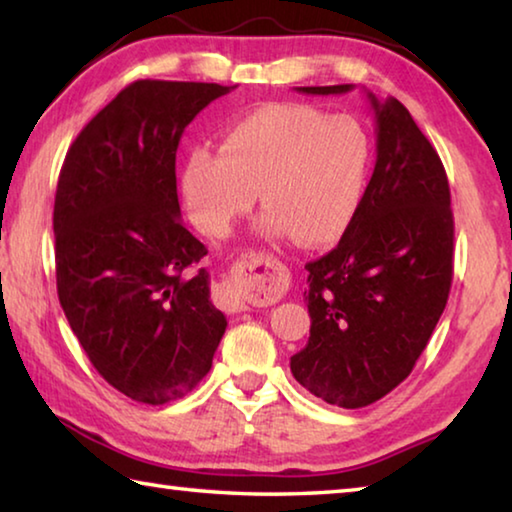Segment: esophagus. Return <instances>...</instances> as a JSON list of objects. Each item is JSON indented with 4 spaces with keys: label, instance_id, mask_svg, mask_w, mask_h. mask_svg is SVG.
I'll return each instance as SVG.
<instances>
[{
    "label": "esophagus",
    "instance_id": "esophagus-1",
    "mask_svg": "<svg viewBox=\"0 0 512 512\" xmlns=\"http://www.w3.org/2000/svg\"><path fill=\"white\" fill-rule=\"evenodd\" d=\"M282 266L264 253L237 259L214 287V302L223 311H244L250 305H268L284 293Z\"/></svg>",
    "mask_w": 512,
    "mask_h": 512
}]
</instances>
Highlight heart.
<instances>
[{
	"label": "heart",
	"mask_w": 512,
	"mask_h": 512,
	"mask_svg": "<svg viewBox=\"0 0 512 512\" xmlns=\"http://www.w3.org/2000/svg\"><path fill=\"white\" fill-rule=\"evenodd\" d=\"M370 160L359 119L309 103H268L225 128L221 151L196 146L180 185L205 235H228L259 192L264 235L316 248L339 239L357 214Z\"/></svg>",
	"instance_id": "heart-1"
}]
</instances>
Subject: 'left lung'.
I'll list each match as a JSON object with an SVG mask.
<instances>
[{"mask_svg": "<svg viewBox=\"0 0 512 512\" xmlns=\"http://www.w3.org/2000/svg\"><path fill=\"white\" fill-rule=\"evenodd\" d=\"M343 94L352 83L298 88ZM368 99L377 162L336 248L305 268L309 341L291 372L343 409L381 400L411 375L443 316L454 275V214L443 162L397 99Z\"/></svg>", "mask_w": 512, "mask_h": 512, "instance_id": "8db88e82", "label": "left lung"}]
</instances>
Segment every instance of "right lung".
I'll use <instances>...</instances> for the list:
<instances>
[{
	"label": "right lung",
	"mask_w": 512,
	"mask_h": 512,
	"mask_svg": "<svg viewBox=\"0 0 512 512\" xmlns=\"http://www.w3.org/2000/svg\"><path fill=\"white\" fill-rule=\"evenodd\" d=\"M235 85L135 81L65 155L54 203L56 287L92 366L119 393L167 404L212 368L228 320L210 300L207 248L180 223L176 151Z\"/></svg>",
	"instance_id": "obj_1"
}]
</instances>
